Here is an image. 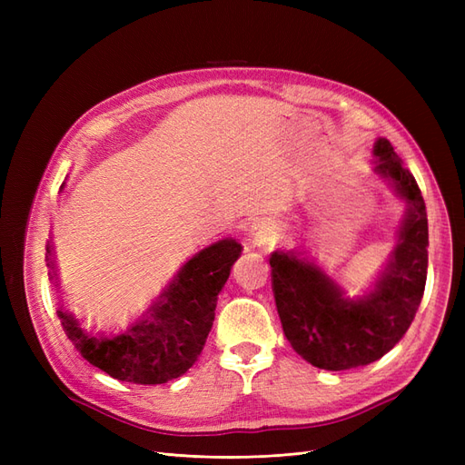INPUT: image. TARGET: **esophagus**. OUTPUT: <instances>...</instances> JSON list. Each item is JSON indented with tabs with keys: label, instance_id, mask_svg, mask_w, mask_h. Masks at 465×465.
I'll use <instances>...</instances> for the list:
<instances>
[{
	"label": "esophagus",
	"instance_id": "obj_1",
	"mask_svg": "<svg viewBox=\"0 0 465 465\" xmlns=\"http://www.w3.org/2000/svg\"><path fill=\"white\" fill-rule=\"evenodd\" d=\"M277 238V227L270 219H262L252 224V242L256 246H270Z\"/></svg>",
	"mask_w": 465,
	"mask_h": 465
}]
</instances>
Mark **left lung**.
Wrapping results in <instances>:
<instances>
[{"instance_id":"left-lung-1","label":"left lung","mask_w":465,"mask_h":465,"mask_svg":"<svg viewBox=\"0 0 465 465\" xmlns=\"http://www.w3.org/2000/svg\"><path fill=\"white\" fill-rule=\"evenodd\" d=\"M374 173L407 203L398 244L362 297L343 287L302 252L275 250L272 287L285 337L297 353L323 371H349L384 357L410 330L427 283L429 224L413 174L386 137L376 139Z\"/></svg>"}]
</instances>
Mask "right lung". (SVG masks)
<instances>
[{"mask_svg":"<svg viewBox=\"0 0 465 465\" xmlns=\"http://www.w3.org/2000/svg\"><path fill=\"white\" fill-rule=\"evenodd\" d=\"M241 252L242 246L232 238L198 252L180 267L147 312L120 335L93 333L72 312L58 308L67 340L93 367L122 382L164 384L182 376L202 353L215 320L217 294ZM46 265L54 279L50 242Z\"/></svg>","mask_w":465,"mask_h":465,"instance_id":"right-lung-1","label":"right lung"}]
</instances>
